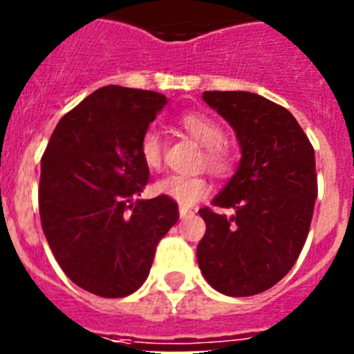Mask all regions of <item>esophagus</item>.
<instances>
[{
  "label": "esophagus",
  "instance_id": "obj_1",
  "mask_svg": "<svg viewBox=\"0 0 354 354\" xmlns=\"http://www.w3.org/2000/svg\"><path fill=\"white\" fill-rule=\"evenodd\" d=\"M179 216L184 220V218H189V216H193V211H192V209H187V207H184V205H183V207L179 209Z\"/></svg>",
  "mask_w": 354,
  "mask_h": 354
}]
</instances>
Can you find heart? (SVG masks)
I'll return each mask as SVG.
<instances>
[{
    "label": "heart",
    "mask_w": 354,
    "mask_h": 354,
    "mask_svg": "<svg viewBox=\"0 0 354 354\" xmlns=\"http://www.w3.org/2000/svg\"><path fill=\"white\" fill-rule=\"evenodd\" d=\"M180 126L189 133L200 145H204L205 167L218 175L228 174L234 167L232 149L223 142V129L212 117L200 111H192L180 117ZM140 158L149 170H158L162 161V142L158 131L147 129L140 138ZM156 193L175 200L180 205H193L205 198L209 184L204 177L187 175H168L158 180Z\"/></svg>",
    "instance_id": "heart-1"
}]
</instances>
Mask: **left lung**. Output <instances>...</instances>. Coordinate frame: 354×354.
I'll list each match as a JSON object with an SVG mask.
<instances>
[{
    "label": "left lung",
    "mask_w": 354,
    "mask_h": 354,
    "mask_svg": "<svg viewBox=\"0 0 354 354\" xmlns=\"http://www.w3.org/2000/svg\"><path fill=\"white\" fill-rule=\"evenodd\" d=\"M204 101L234 127L243 158L212 200L236 212L198 211V268L218 292L253 296L280 282L305 245L317 198L314 147L290 111L257 93L204 92Z\"/></svg>",
    "instance_id": "8db88e82"
}]
</instances>
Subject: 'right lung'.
Returning <instances> with one entry per match:
<instances>
[{
  "label": "right lung",
  "instance_id": "1",
  "mask_svg": "<svg viewBox=\"0 0 354 354\" xmlns=\"http://www.w3.org/2000/svg\"><path fill=\"white\" fill-rule=\"evenodd\" d=\"M165 104L162 93L102 86L62 117L44 150V236L64 273L95 296L140 289L156 246L179 220L168 196L133 202L149 183L140 138Z\"/></svg>",
  "mask_w": 354,
  "mask_h": 354
}]
</instances>
